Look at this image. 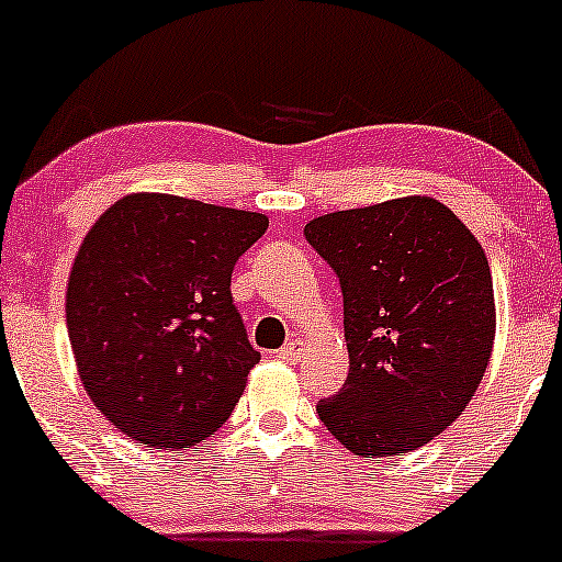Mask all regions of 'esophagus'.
<instances>
[{"label": "esophagus", "mask_w": 562, "mask_h": 562, "mask_svg": "<svg viewBox=\"0 0 562 562\" xmlns=\"http://www.w3.org/2000/svg\"><path fill=\"white\" fill-rule=\"evenodd\" d=\"M304 350H307V342H304V339H291L285 348L277 350V356H280L282 361H291V364H296V361L304 359Z\"/></svg>", "instance_id": "34e87169"}]
</instances>
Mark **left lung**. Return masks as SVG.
<instances>
[{"instance_id":"8db88e82","label":"left lung","mask_w":562,"mask_h":562,"mask_svg":"<svg viewBox=\"0 0 562 562\" xmlns=\"http://www.w3.org/2000/svg\"><path fill=\"white\" fill-rule=\"evenodd\" d=\"M304 239L342 291L350 370L317 402L359 457H400L451 427L484 378L495 337L486 255L435 198L323 214Z\"/></svg>"}]
</instances>
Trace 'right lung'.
<instances>
[{"mask_svg":"<svg viewBox=\"0 0 562 562\" xmlns=\"http://www.w3.org/2000/svg\"><path fill=\"white\" fill-rule=\"evenodd\" d=\"M263 214L179 195H127L92 225L67 282L83 389L127 438L190 449L234 413L260 361L231 274Z\"/></svg>","mask_w":562,"mask_h":562,"instance_id":"obj_1","label":"right lung"}]
</instances>
